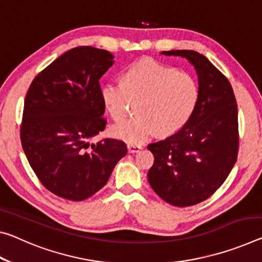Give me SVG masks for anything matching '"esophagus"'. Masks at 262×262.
<instances>
[{"mask_svg": "<svg viewBox=\"0 0 262 262\" xmlns=\"http://www.w3.org/2000/svg\"><path fill=\"white\" fill-rule=\"evenodd\" d=\"M127 148L129 152H138L141 150V149H142V147H141L140 144H134V143H128Z\"/></svg>", "mask_w": 262, "mask_h": 262, "instance_id": "esophagus-1", "label": "esophagus"}]
</instances>
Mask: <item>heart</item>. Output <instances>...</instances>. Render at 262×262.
Here are the masks:
<instances>
[{
    "mask_svg": "<svg viewBox=\"0 0 262 262\" xmlns=\"http://www.w3.org/2000/svg\"><path fill=\"white\" fill-rule=\"evenodd\" d=\"M101 98L115 121L128 115L139 101L135 118L115 124L112 134L129 143H142L157 132L170 135L189 121L199 100V85L192 74L177 71L154 59L127 66L123 82L102 86Z\"/></svg>",
    "mask_w": 262,
    "mask_h": 262,
    "instance_id": "obj_1",
    "label": "heart"
}]
</instances>
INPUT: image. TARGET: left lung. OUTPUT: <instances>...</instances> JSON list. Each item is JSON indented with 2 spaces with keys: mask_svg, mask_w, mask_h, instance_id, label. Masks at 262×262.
I'll use <instances>...</instances> for the list:
<instances>
[{
  "mask_svg": "<svg viewBox=\"0 0 262 262\" xmlns=\"http://www.w3.org/2000/svg\"><path fill=\"white\" fill-rule=\"evenodd\" d=\"M186 58L198 76L199 100L180 130L148 144L155 161L148 171L152 190L173 206L205 201L225 182L239 150L238 106L227 78L201 53L171 50Z\"/></svg>",
  "mask_w": 262,
  "mask_h": 262,
  "instance_id": "left-lung-1",
  "label": "left lung"
}]
</instances>
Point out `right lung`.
<instances>
[{
  "mask_svg": "<svg viewBox=\"0 0 262 262\" xmlns=\"http://www.w3.org/2000/svg\"><path fill=\"white\" fill-rule=\"evenodd\" d=\"M106 50H69L32 80L24 100L20 142L40 183L56 196L84 201L107 183L126 143L91 140L106 127L100 78L113 65Z\"/></svg>",
  "mask_w": 262,
  "mask_h": 262,
  "instance_id": "1",
  "label": "right lung"
}]
</instances>
